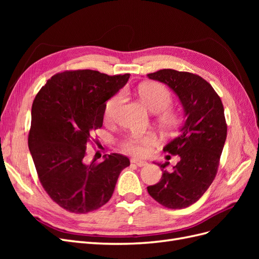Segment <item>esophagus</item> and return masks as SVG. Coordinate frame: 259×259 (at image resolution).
<instances>
[{
    "instance_id": "34e87169",
    "label": "esophagus",
    "mask_w": 259,
    "mask_h": 259,
    "mask_svg": "<svg viewBox=\"0 0 259 259\" xmlns=\"http://www.w3.org/2000/svg\"><path fill=\"white\" fill-rule=\"evenodd\" d=\"M131 163L135 164V165H137V166H139V167L146 166L147 164H148L146 161H143V160H136V159H132V160H131Z\"/></svg>"
}]
</instances>
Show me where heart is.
Returning a JSON list of instances; mask_svg holds the SVG:
<instances>
[{"label": "heart", "instance_id": "1", "mask_svg": "<svg viewBox=\"0 0 259 259\" xmlns=\"http://www.w3.org/2000/svg\"><path fill=\"white\" fill-rule=\"evenodd\" d=\"M136 94L147 109L152 112H158L156 122L162 128L171 131L179 124V113L174 109L169 108L170 104L173 103V96L163 84L158 82L142 83L137 86ZM123 100V94L116 93L106 101L104 117L107 123L115 121ZM156 142L158 139L152 133L144 135L131 134L121 140L120 147L121 150L125 153L135 156H144L150 152L151 149L156 145Z\"/></svg>", "mask_w": 259, "mask_h": 259}]
</instances>
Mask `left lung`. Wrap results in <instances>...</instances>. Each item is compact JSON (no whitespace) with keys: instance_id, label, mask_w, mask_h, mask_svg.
Masks as SVG:
<instances>
[{"instance_id":"obj_1","label":"left lung","mask_w":259,"mask_h":259,"mask_svg":"<svg viewBox=\"0 0 259 259\" xmlns=\"http://www.w3.org/2000/svg\"><path fill=\"white\" fill-rule=\"evenodd\" d=\"M148 76L167 84L177 94L186 121L163 149L179 155V162L171 171L165 169L168 162L158 163L162 177L147 190L163 206L185 208L197 202L216 177L227 137L224 106L211 85L198 74L163 69Z\"/></svg>"}]
</instances>
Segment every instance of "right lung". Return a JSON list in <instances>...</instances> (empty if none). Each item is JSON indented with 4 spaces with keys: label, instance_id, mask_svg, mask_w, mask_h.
<instances>
[{
    "label": "right lung",
    "instance_id": "right-lung-1",
    "mask_svg": "<svg viewBox=\"0 0 259 259\" xmlns=\"http://www.w3.org/2000/svg\"><path fill=\"white\" fill-rule=\"evenodd\" d=\"M130 73L108 75L95 70H67L42 86L31 109L28 145L37 177L60 207L86 214L111 199L116 180L130 165L110 153L105 161L85 163L86 146L96 143L106 101L122 89Z\"/></svg>",
    "mask_w": 259,
    "mask_h": 259
}]
</instances>
